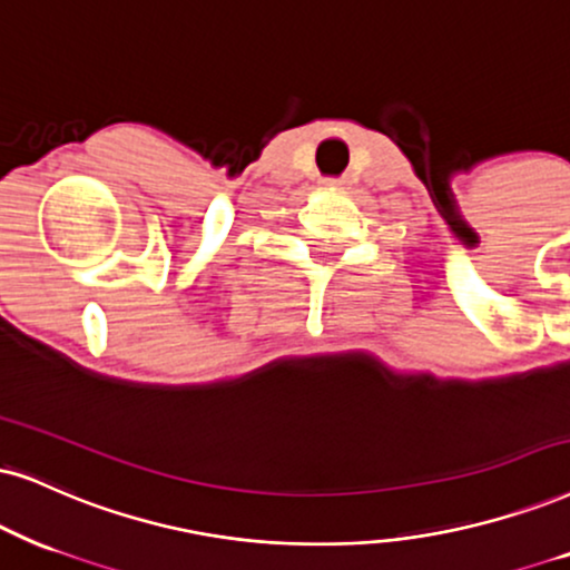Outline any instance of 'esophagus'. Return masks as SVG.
Masks as SVG:
<instances>
[{
  "instance_id": "1",
  "label": "esophagus",
  "mask_w": 570,
  "mask_h": 570,
  "mask_svg": "<svg viewBox=\"0 0 570 570\" xmlns=\"http://www.w3.org/2000/svg\"><path fill=\"white\" fill-rule=\"evenodd\" d=\"M326 184H328V186H334L336 181H334V178H328V181H326Z\"/></svg>"
}]
</instances>
